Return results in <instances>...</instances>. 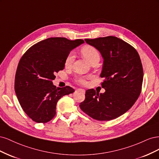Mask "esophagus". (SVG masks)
<instances>
[{
  "label": "esophagus",
  "mask_w": 159,
  "mask_h": 159,
  "mask_svg": "<svg viewBox=\"0 0 159 159\" xmlns=\"http://www.w3.org/2000/svg\"><path fill=\"white\" fill-rule=\"evenodd\" d=\"M78 90H80V91H82L83 93H85V89H78Z\"/></svg>",
  "instance_id": "esophagus-1"
}]
</instances>
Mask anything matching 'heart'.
Masks as SVG:
<instances>
[{"label": "heart", "instance_id": "heart-1", "mask_svg": "<svg viewBox=\"0 0 159 159\" xmlns=\"http://www.w3.org/2000/svg\"><path fill=\"white\" fill-rule=\"evenodd\" d=\"M81 53L82 54L85 58L88 61L90 64H92L95 62H98L100 60V54L98 52V50L94 48L93 46H85L82 48L81 49ZM75 56L73 52H70V54L66 56L65 59V66L66 68H70L72 64L74 61ZM75 81L79 84H85V80L84 77H78L75 78Z\"/></svg>", "mask_w": 159, "mask_h": 159}]
</instances>
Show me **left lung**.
Wrapping results in <instances>:
<instances>
[{
  "label": "left lung",
  "mask_w": 159,
  "mask_h": 159,
  "mask_svg": "<svg viewBox=\"0 0 159 159\" xmlns=\"http://www.w3.org/2000/svg\"><path fill=\"white\" fill-rule=\"evenodd\" d=\"M95 47L103 59L101 78L105 91H85V99L80 109L98 121H110L121 116L135 103L141 93L143 70L137 50L126 42L109 36L85 39Z\"/></svg>",
  "instance_id": "left-lung-1"
}]
</instances>
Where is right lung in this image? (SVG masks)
<instances>
[{
	"label": "right lung",
	"mask_w": 159,
	"mask_h": 159,
	"mask_svg": "<svg viewBox=\"0 0 159 159\" xmlns=\"http://www.w3.org/2000/svg\"><path fill=\"white\" fill-rule=\"evenodd\" d=\"M84 43L81 39L49 38L33 45L21 57L14 89L24 111L34 121H50L56 115L57 101L74 92L70 86L56 88L52 80L56 73L64 69L66 56Z\"/></svg>",
	"instance_id": "right-lung-1"
}]
</instances>
